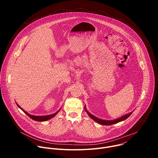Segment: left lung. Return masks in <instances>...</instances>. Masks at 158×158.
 Wrapping results in <instances>:
<instances>
[{"instance_id": "left-lung-1", "label": "left lung", "mask_w": 158, "mask_h": 158, "mask_svg": "<svg viewBox=\"0 0 158 158\" xmlns=\"http://www.w3.org/2000/svg\"><path fill=\"white\" fill-rule=\"evenodd\" d=\"M87 112L88 115H89L90 117H91V118H92V119H93V120H94L96 122H97L98 123H99V124H102V125H106V126H107V125H112V124H115V123H119V122H120V121H123V120H125V119H127V118L131 114V113H132V112H131V113H129V114H126V115H125V116H122L121 118H119V119H116V120L105 121V120H102V119H99V118H98L94 116L93 115H92L91 114H90L89 112Z\"/></svg>"}]
</instances>
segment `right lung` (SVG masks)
Returning <instances> with one entry per match:
<instances>
[{"label": "right lung", "instance_id": "right-lung-1", "mask_svg": "<svg viewBox=\"0 0 158 158\" xmlns=\"http://www.w3.org/2000/svg\"><path fill=\"white\" fill-rule=\"evenodd\" d=\"M22 110H23L25 113L29 117L31 118L32 119L34 120V121H48L50 119H51L52 118H53L56 114L57 112H56L55 114H51V115H49V116H32V115H31L29 114H28L27 112L26 111H25L24 109H22L21 107H20Z\"/></svg>", "mask_w": 158, "mask_h": 158}]
</instances>
